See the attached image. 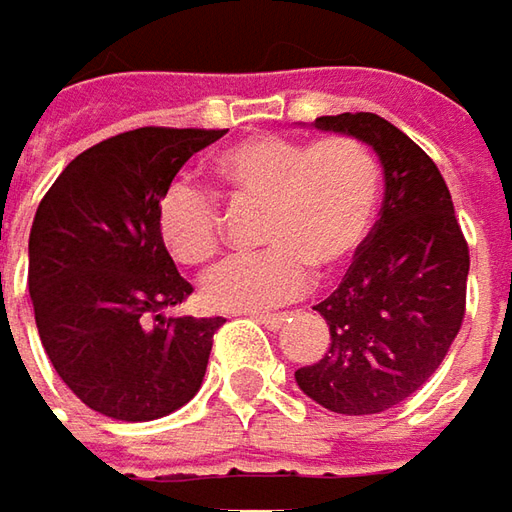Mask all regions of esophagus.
Returning <instances> with one entry per match:
<instances>
[{
  "mask_svg": "<svg viewBox=\"0 0 512 512\" xmlns=\"http://www.w3.org/2000/svg\"><path fill=\"white\" fill-rule=\"evenodd\" d=\"M285 316L288 314H255V319L260 325H266L269 330H277L285 322Z\"/></svg>",
  "mask_w": 512,
  "mask_h": 512,
  "instance_id": "1",
  "label": "esophagus"
}]
</instances>
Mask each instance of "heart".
I'll list each match as a JSON object with an SVG mask.
<instances>
[{
	"label": "heart",
	"instance_id": "heart-1",
	"mask_svg": "<svg viewBox=\"0 0 512 512\" xmlns=\"http://www.w3.org/2000/svg\"><path fill=\"white\" fill-rule=\"evenodd\" d=\"M210 176L232 207H260L255 235L266 246L204 277L201 294L221 311L294 300L311 283V269H342L373 227L381 196V162L350 134L238 139L212 156ZM156 232L173 260L204 266L221 252V207L193 184H173L159 201Z\"/></svg>",
	"mask_w": 512,
	"mask_h": 512
}]
</instances>
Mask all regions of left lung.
Segmentation results:
<instances>
[{"instance_id":"obj_1","label":"left lung","mask_w":512,"mask_h":512,"mask_svg":"<svg viewBox=\"0 0 512 512\" xmlns=\"http://www.w3.org/2000/svg\"><path fill=\"white\" fill-rule=\"evenodd\" d=\"M316 128L373 145L387 190L339 288L314 305L330 328L328 353L294 378L330 412L375 415L423 387L460 333L468 241L446 179L401 128L370 111L316 117Z\"/></svg>"}]
</instances>
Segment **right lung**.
I'll use <instances>...</instances> for the list:
<instances>
[{
    "mask_svg": "<svg viewBox=\"0 0 512 512\" xmlns=\"http://www.w3.org/2000/svg\"><path fill=\"white\" fill-rule=\"evenodd\" d=\"M224 128L145 125L75 156L41 198L27 285L55 373L89 409L145 423L201 389L227 319L170 316L193 285L159 241L156 210L190 156Z\"/></svg>",
    "mask_w": 512,
    "mask_h": 512,
    "instance_id": "obj_1",
    "label": "right lung"
}]
</instances>
